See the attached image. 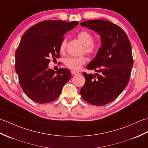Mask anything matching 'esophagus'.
Masks as SVG:
<instances>
[{"label":"esophagus","mask_w":148,"mask_h":148,"mask_svg":"<svg viewBox=\"0 0 148 148\" xmlns=\"http://www.w3.org/2000/svg\"><path fill=\"white\" fill-rule=\"evenodd\" d=\"M71 73L73 74V75H77V74H79V73H78V72L75 71H71Z\"/></svg>","instance_id":"1"}]
</instances>
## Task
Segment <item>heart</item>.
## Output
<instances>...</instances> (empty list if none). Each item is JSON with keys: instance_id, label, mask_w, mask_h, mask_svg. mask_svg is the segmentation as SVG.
Here are the masks:
<instances>
[{"instance_id": "1", "label": "heart", "mask_w": 148, "mask_h": 148, "mask_svg": "<svg viewBox=\"0 0 148 148\" xmlns=\"http://www.w3.org/2000/svg\"><path fill=\"white\" fill-rule=\"evenodd\" d=\"M79 40L83 44L84 51L88 55H93L97 52L98 50V45L97 43L94 42L93 36L91 33L87 31H81L77 34ZM67 40L64 38L61 42L59 47L60 53H63L66 47ZM86 58L82 56L80 57H68L65 58L64 61L65 66L67 68L73 71H78L81 68L82 66L86 63Z\"/></svg>"}]
</instances>
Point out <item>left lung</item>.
<instances>
[{"label":"left lung","instance_id":"obj_1","mask_svg":"<svg viewBox=\"0 0 148 148\" xmlns=\"http://www.w3.org/2000/svg\"><path fill=\"white\" fill-rule=\"evenodd\" d=\"M80 25L97 32L101 42L97 56L86 66L97 73H82L86 81L81 95L92 105L108 104L117 98L129 83L133 66L131 44L121 27L107 21H86Z\"/></svg>","mask_w":148,"mask_h":148}]
</instances>
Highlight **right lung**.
<instances>
[{
	"mask_svg": "<svg viewBox=\"0 0 148 148\" xmlns=\"http://www.w3.org/2000/svg\"><path fill=\"white\" fill-rule=\"evenodd\" d=\"M77 21L49 20L40 22L23 34L15 53V70L25 93L38 103L53 101L59 97L71 71L49 69L50 58L59 57L64 35L78 25Z\"/></svg>",
	"mask_w": 148,
	"mask_h": 148,
	"instance_id": "1",
	"label": "right lung"
}]
</instances>
